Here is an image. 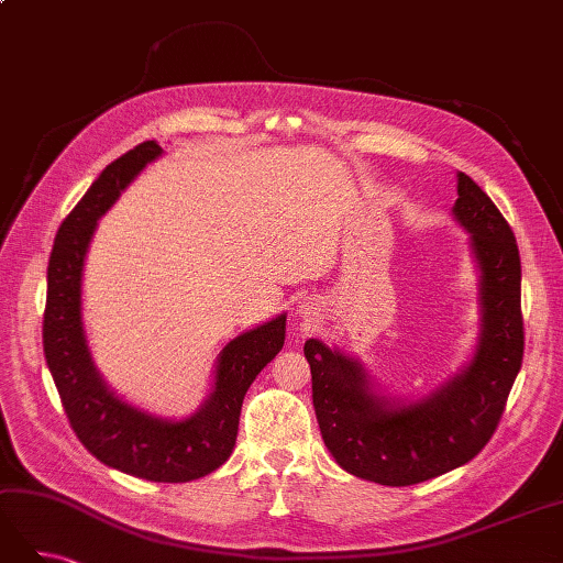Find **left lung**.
<instances>
[{
  "label": "left lung",
  "instance_id": "left-lung-1",
  "mask_svg": "<svg viewBox=\"0 0 563 563\" xmlns=\"http://www.w3.org/2000/svg\"><path fill=\"white\" fill-rule=\"evenodd\" d=\"M453 216L472 232L482 269V338L472 364L432 397L389 406L368 389L362 364L305 343L323 444L338 465L383 486H411L451 472L496 432L523 360L521 258L512 228L467 174H457Z\"/></svg>",
  "mask_w": 563,
  "mask_h": 563
}]
</instances>
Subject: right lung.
<instances>
[{
	"label": "right lung",
	"instance_id": "obj_1",
	"mask_svg": "<svg viewBox=\"0 0 563 563\" xmlns=\"http://www.w3.org/2000/svg\"><path fill=\"white\" fill-rule=\"evenodd\" d=\"M162 147L145 141L106 166L56 234L46 269L44 354L77 439L100 463L147 482L180 484L211 474L230 457L246 389L284 347L286 314L230 340L218 356L209 401L180 422L141 413L117 399L93 368L81 327L87 249L119 192Z\"/></svg>",
	"mask_w": 563,
	"mask_h": 563
}]
</instances>
